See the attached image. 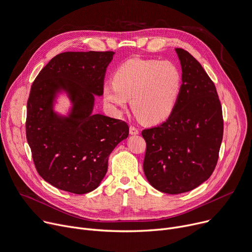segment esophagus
<instances>
[{
	"label": "esophagus",
	"mask_w": 252,
	"mask_h": 252,
	"mask_svg": "<svg viewBox=\"0 0 252 252\" xmlns=\"http://www.w3.org/2000/svg\"><path fill=\"white\" fill-rule=\"evenodd\" d=\"M139 132H140L139 128H136V127H135V126H129V133H130L131 135L139 134Z\"/></svg>",
	"instance_id": "1"
}]
</instances>
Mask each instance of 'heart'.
Masks as SVG:
<instances>
[{
    "mask_svg": "<svg viewBox=\"0 0 252 252\" xmlns=\"http://www.w3.org/2000/svg\"><path fill=\"white\" fill-rule=\"evenodd\" d=\"M182 86L179 68L170 61L131 58L113 74V82L103 86V99L108 107L120 113L130 105L135 116L154 124L173 111Z\"/></svg>",
    "mask_w": 252,
    "mask_h": 252,
    "instance_id": "b5f03b06",
    "label": "heart"
}]
</instances>
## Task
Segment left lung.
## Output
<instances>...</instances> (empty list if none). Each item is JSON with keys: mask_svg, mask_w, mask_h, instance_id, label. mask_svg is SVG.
I'll return each mask as SVG.
<instances>
[{"mask_svg": "<svg viewBox=\"0 0 252 252\" xmlns=\"http://www.w3.org/2000/svg\"><path fill=\"white\" fill-rule=\"evenodd\" d=\"M182 86L166 122L144 129V172L159 192H189L212 175L223 138L222 107L216 87L201 64L186 50L175 49Z\"/></svg>", "mask_w": 252, "mask_h": 252, "instance_id": "obj_1", "label": "left lung"}]
</instances>
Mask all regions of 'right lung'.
Returning a JSON list of instances; mask_svg holds the SVG:
<instances>
[{"mask_svg": "<svg viewBox=\"0 0 252 252\" xmlns=\"http://www.w3.org/2000/svg\"><path fill=\"white\" fill-rule=\"evenodd\" d=\"M114 52H64L52 58L32 84L26 135L39 175L73 194L95 190L107 172L110 153L128 136V126L93 113L103 94L106 68ZM60 94L71 102L66 115L55 110Z\"/></svg>", "mask_w": 252, "mask_h": 252, "instance_id": "add662e5", "label": "right lung"}]
</instances>
